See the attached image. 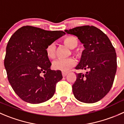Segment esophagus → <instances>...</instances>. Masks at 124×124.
Segmentation results:
<instances>
[{"label": "esophagus", "mask_w": 124, "mask_h": 124, "mask_svg": "<svg viewBox=\"0 0 124 124\" xmlns=\"http://www.w3.org/2000/svg\"><path fill=\"white\" fill-rule=\"evenodd\" d=\"M68 73V72H62V77H66V75H67V74Z\"/></svg>", "instance_id": "1"}]
</instances>
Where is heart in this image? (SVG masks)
<instances>
[{
    "label": "heart",
    "mask_w": 124,
    "mask_h": 124,
    "mask_svg": "<svg viewBox=\"0 0 124 124\" xmlns=\"http://www.w3.org/2000/svg\"><path fill=\"white\" fill-rule=\"evenodd\" d=\"M64 43L70 49H74L78 45V41L77 38L73 36H69L66 37L64 40ZM56 46L54 43L50 44L46 47V52L47 57L50 58H54L55 56ZM76 64V61L73 58H58L52 62V68L55 70L67 71L70 67Z\"/></svg>",
    "instance_id": "b5f03b06"
}]
</instances>
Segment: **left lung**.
<instances>
[{
	"instance_id": "obj_1",
	"label": "left lung",
	"mask_w": 124,
	"mask_h": 124,
	"mask_svg": "<svg viewBox=\"0 0 124 124\" xmlns=\"http://www.w3.org/2000/svg\"><path fill=\"white\" fill-rule=\"evenodd\" d=\"M75 35L84 49L76 69L86 70L77 73L72 85L75 98L84 103H94L102 99L111 89L117 69L115 48L108 37L93 26H78L65 30Z\"/></svg>"
}]
</instances>
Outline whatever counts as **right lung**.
<instances>
[{"label": "right lung", "mask_w": 124, "mask_h": 124, "mask_svg": "<svg viewBox=\"0 0 124 124\" xmlns=\"http://www.w3.org/2000/svg\"><path fill=\"white\" fill-rule=\"evenodd\" d=\"M65 33L26 26L8 41L4 65L16 93L24 101L39 104L51 99L56 84L62 78L60 70H52L46 47Z\"/></svg>", "instance_id": "add662e5"}]
</instances>
